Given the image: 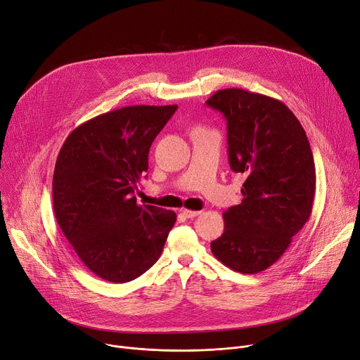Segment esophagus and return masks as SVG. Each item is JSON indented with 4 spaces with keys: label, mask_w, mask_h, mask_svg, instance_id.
I'll return each mask as SVG.
<instances>
[{
    "label": "esophagus",
    "mask_w": 360,
    "mask_h": 360,
    "mask_svg": "<svg viewBox=\"0 0 360 360\" xmlns=\"http://www.w3.org/2000/svg\"><path fill=\"white\" fill-rule=\"evenodd\" d=\"M201 212H198V210H188V209H184L182 210V214L185 216V217H188V219H193V217H195V216H198Z\"/></svg>",
    "instance_id": "1"
}]
</instances>
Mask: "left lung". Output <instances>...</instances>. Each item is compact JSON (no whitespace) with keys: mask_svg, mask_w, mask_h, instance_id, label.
Wrapping results in <instances>:
<instances>
[{"mask_svg":"<svg viewBox=\"0 0 360 360\" xmlns=\"http://www.w3.org/2000/svg\"><path fill=\"white\" fill-rule=\"evenodd\" d=\"M206 104L226 119L229 166L245 176L244 198L224 213L225 231L212 241V253L232 271L257 274L284 255L309 221L314 154L299 119L279 100L228 88Z\"/></svg>","mask_w":360,"mask_h":360,"instance_id":"1","label":"left lung"}]
</instances>
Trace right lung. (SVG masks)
Listing matches in <instances>:
<instances>
[{
    "label": "right lung",
    "instance_id": "1",
    "mask_svg": "<svg viewBox=\"0 0 360 360\" xmlns=\"http://www.w3.org/2000/svg\"><path fill=\"white\" fill-rule=\"evenodd\" d=\"M178 105H129L79 124L56 162L53 205L75 253L97 276L129 283L158 262L172 210L136 205L154 138Z\"/></svg>",
    "mask_w": 360,
    "mask_h": 360
}]
</instances>
